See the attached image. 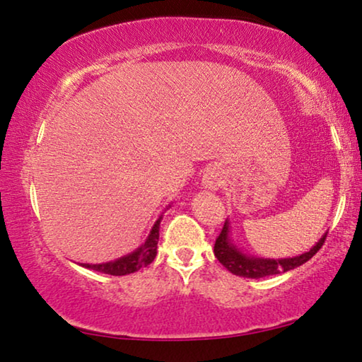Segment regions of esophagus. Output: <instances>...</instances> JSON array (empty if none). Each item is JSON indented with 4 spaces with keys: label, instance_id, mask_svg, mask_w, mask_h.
I'll list each match as a JSON object with an SVG mask.
<instances>
[{
    "label": "esophagus",
    "instance_id": "34e87169",
    "mask_svg": "<svg viewBox=\"0 0 362 362\" xmlns=\"http://www.w3.org/2000/svg\"><path fill=\"white\" fill-rule=\"evenodd\" d=\"M220 186V177H218V173H215L214 170H210L205 173L204 176V187L205 189H216Z\"/></svg>",
    "mask_w": 362,
    "mask_h": 362
}]
</instances>
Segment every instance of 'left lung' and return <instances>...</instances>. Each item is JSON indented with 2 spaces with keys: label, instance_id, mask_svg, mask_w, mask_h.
I'll return each mask as SVG.
<instances>
[{
  "label": "left lung",
  "instance_id": "8db88e82",
  "mask_svg": "<svg viewBox=\"0 0 362 362\" xmlns=\"http://www.w3.org/2000/svg\"><path fill=\"white\" fill-rule=\"evenodd\" d=\"M327 233L322 236L319 241L315 243V246L309 249L308 252L299 254L296 257H286V259H264V257H255V255H247L239 249L230 236V220L226 218L223 230H221L220 236L215 241V257L218 259V262L225 267L226 270H230L233 275L244 276V278H264L270 275H278L283 272L293 270L296 267L308 262L309 259H313L315 252L322 247V244L325 243Z\"/></svg>",
  "mask_w": 362,
  "mask_h": 362
}]
</instances>
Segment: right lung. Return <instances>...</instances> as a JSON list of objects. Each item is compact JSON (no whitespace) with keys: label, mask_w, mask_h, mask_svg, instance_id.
<instances>
[{"label":"right lung","mask_w":362,"mask_h":362,"mask_svg":"<svg viewBox=\"0 0 362 362\" xmlns=\"http://www.w3.org/2000/svg\"><path fill=\"white\" fill-rule=\"evenodd\" d=\"M163 215H160L157 221H155L152 230H150L148 236L146 241H144L141 246H139L136 251L123 255V257L111 260V262L105 264H82L86 269L102 272V274L108 275H127L134 274V272L141 270L142 267H147L148 264L153 262L155 255H157V244H158V236H160V221H162Z\"/></svg>","instance_id":"1"}]
</instances>
